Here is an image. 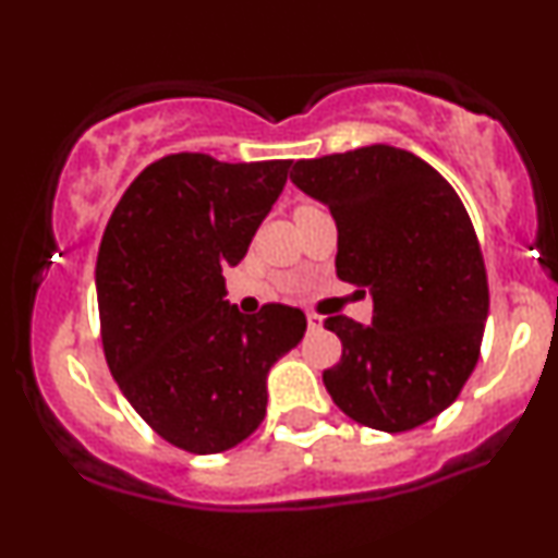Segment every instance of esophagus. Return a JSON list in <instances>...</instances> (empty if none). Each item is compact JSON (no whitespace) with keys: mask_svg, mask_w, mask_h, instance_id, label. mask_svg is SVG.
<instances>
[{"mask_svg":"<svg viewBox=\"0 0 558 558\" xmlns=\"http://www.w3.org/2000/svg\"><path fill=\"white\" fill-rule=\"evenodd\" d=\"M306 325H310V328L315 330V328H319V325H323V317H317V315H312V312H306Z\"/></svg>","mask_w":558,"mask_h":558,"instance_id":"obj_1","label":"esophagus"}]
</instances>
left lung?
Returning a JSON list of instances; mask_svg holds the SVG:
<instances>
[{
  "instance_id": "8db88e82",
  "label": "left lung",
  "mask_w": 558,
  "mask_h": 558,
  "mask_svg": "<svg viewBox=\"0 0 558 558\" xmlns=\"http://www.w3.org/2000/svg\"><path fill=\"white\" fill-rule=\"evenodd\" d=\"M291 181L336 220L338 278L373 296L369 325L325 319L343 343L323 373L336 407L383 433L438 417L470 380L488 319V275L462 198L425 159L388 144L299 159Z\"/></svg>"
}]
</instances>
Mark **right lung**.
<instances>
[{
  "instance_id": "right-lung-1",
  "label": "right lung",
  "mask_w": 558,
  "mask_h": 558,
  "mask_svg": "<svg viewBox=\"0 0 558 558\" xmlns=\"http://www.w3.org/2000/svg\"><path fill=\"white\" fill-rule=\"evenodd\" d=\"M291 159L170 155L128 185L96 257L101 343L141 420L172 446L220 453L267 412V375L306 330L296 306L241 315L222 272L283 191Z\"/></svg>"
}]
</instances>
